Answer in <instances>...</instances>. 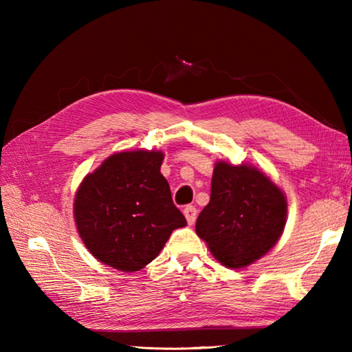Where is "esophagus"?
I'll use <instances>...</instances> for the list:
<instances>
[{
  "instance_id": "esophagus-1",
  "label": "esophagus",
  "mask_w": 352,
  "mask_h": 352,
  "mask_svg": "<svg viewBox=\"0 0 352 352\" xmlns=\"http://www.w3.org/2000/svg\"><path fill=\"white\" fill-rule=\"evenodd\" d=\"M183 213H184L186 221H188L189 226H193V223H195V221H197V208L193 206H188L184 208Z\"/></svg>"
}]
</instances>
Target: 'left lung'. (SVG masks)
<instances>
[{
	"instance_id": "obj_1",
	"label": "left lung",
	"mask_w": 352,
	"mask_h": 352,
	"mask_svg": "<svg viewBox=\"0 0 352 352\" xmlns=\"http://www.w3.org/2000/svg\"><path fill=\"white\" fill-rule=\"evenodd\" d=\"M286 221V195L263 170L214 163L210 203L195 230L221 265L241 269L263 257L280 241Z\"/></svg>"
}]
</instances>
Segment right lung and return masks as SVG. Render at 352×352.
Masks as SVG:
<instances>
[{"label": "right lung", "instance_id": "add662e5", "mask_svg": "<svg viewBox=\"0 0 352 352\" xmlns=\"http://www.w3.org/2000/svg\"><path fill=\"white\" fill-rule=\"evenodd\" d=\"M163 159L159 149L115 153L80 183L74 221L101 263L136 272L159 256L172 231L186 227L160 172Z\"/></svg>", "mask_w": 352, "mask_h": 352}]
</instances>
